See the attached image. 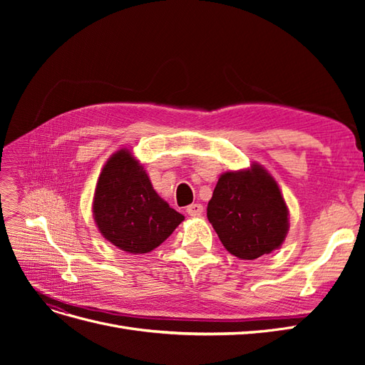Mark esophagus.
Instances as JSON below:
<instances>
[{
	"mask_svg": "<svg viewBox=\"0 0 365 365\" xmlns=\"http://www.w3.org/2000/svg\"><path fill=\"white\" fill-rule=\"evenodd\" d=\"M185 212L190 216H201L204 212V207L201 204H190L189 207H187Z\"/></svg>",
	"mask_w": 365,
	"mask_h": 365,
	"instance_id": "1",
	"label": "esophagus"
}]
</instances>
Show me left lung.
Segmentation results:
<instances>
[{
    "label": "left lung",
    "instance_id": "left-lung-1",
    "mask_svg": "<svg viewBox=\"0 0 365 365\" xmlns=\"http://www.w3.org/2000/svg\"><path fill=\"white\" fill-rule=\"evenodd\" d=\"M289 212L277 182L262 165L219 176L207 217L228 252L254 260L282 247Z\"/></svg>",
    "mask_w": 365,
    "mask_h": 365
}]
</instances>
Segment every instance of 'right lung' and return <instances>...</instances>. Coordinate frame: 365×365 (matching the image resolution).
<instances>
[{
    "label": "right lung",
    "instance_id": "right-lung-1",
    "mask_svg": "<svg viewBox=\"0 0 365 365\" xmlns=\"http://www.w3.org/2000/svg\"><path fill=\"white\" fill-rule=\"evenodd\" d=\"M93 215L102 236L130 254L155 250L184 220L153 190L146 170L128 149L117 150L103 165Z\"/></svg>",
    "mask_w": 365,
    "mask_h": 365
}]
</instances>
